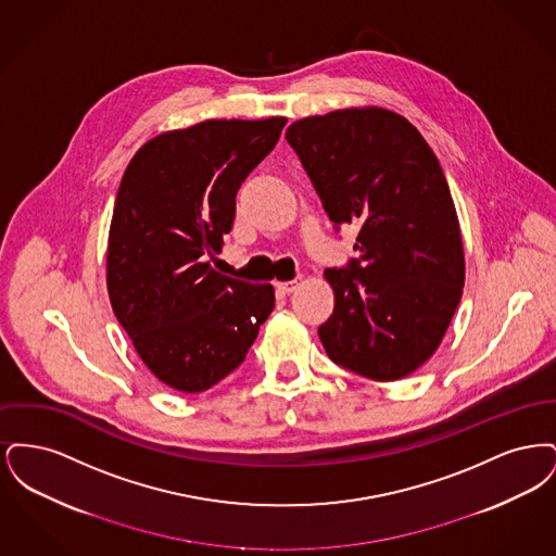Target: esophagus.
<instances>
[{
  "label": "esophagus",
  "instance_id": "34e87169",
  "mask_svg": "<svg viewBox=\"0 0 556 556\" xmlns=\"http://www.w3.org/2000/svg\"><path fill=\"white\" fill-rule=\"evenodd\" d=\"M300 281H302L300 277H298V279H291V281H279V283H277V288L281 291H286V293H291V291L295 290V288L300 286Z\"/></svg>",
  "mask_w": 556,
  "mask_h": 556
}]
</instances>
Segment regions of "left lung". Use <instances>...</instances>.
<instances>
[{"label": "left lung", "mask_w": 556, "mask_h": 556, "mask_svg": "<svg viewBox=\"0 0 556 556\" xmlns=\"http://www.w3.org/2000/svg\"><path fill=\"white\" fill-rule=\"evenodd\" d=\"M286 139L327 216L358 227V258L325 270L336 295L318 327L327 356L375 381L410 375L442 344L465 286L440 162L404 116L379 106L295 121Z\"/></svg>", "instance_id": "left-lung-1"}]
</instances>
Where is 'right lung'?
<instances>
[{
	"mask_svg": "<svg viewBox=\"0 0 556 556\" xmlns=\"http://www.w3.org/2000/svg\"><path fill=\"white\" fill-rule=\"evenodd\" d=\"M288 118L204 121L160 132L132 156L108 233L112 311L160 381L198 394L243 363L275 308L270 283L220 275V254L245 177Z\"/></svg>",
	"mask_w": 556,
	"mask_h": 556,
	"instance_id": "obj_1",
	"label": "right lung"
}]
</instances>
